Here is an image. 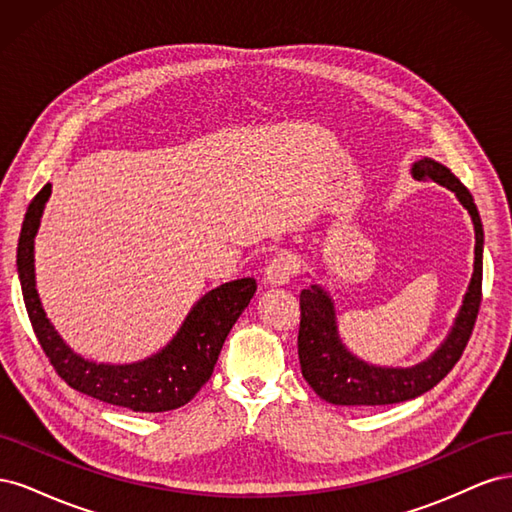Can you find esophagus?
<instances>
[{
    "label": "esophagus",
    "instance_id": "esophagus-1",
    "mask_svg": "<svg viewBox=\"0 0 512 512\" xmlns=\"http://www.w3.org/2000/svg\"><path fill=\"white\" fill-rule=\"evenodd\" d=\"M299 271V260L290 252H280L265 269V284L269 286H284L288 284Z\"/></svg>",
    "mask_w": 512,
    "mask_h": 512
}]
</instances>
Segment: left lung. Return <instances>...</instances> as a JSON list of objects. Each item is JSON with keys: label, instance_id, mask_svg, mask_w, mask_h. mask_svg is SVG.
Segmentation results:
<instances>
[{"label": "left lung", "instance_id": "1", "mask_svg": "<svg viewBox=\"0 0 512 512\" xmlns=\"http://www.w3.org/2000/svg\"><path fill=\"white\" fill-rule=\"evenodd\" d=\"M412 175L427 177L451 190L470 213L474 224V273L463 294L459 314L444 342L425 361L412 367L371 365L352 354L339 337L337 314L331 292L312 284L301 292L299 363L303 378L316 395L335 406H389L408 401L433 389L455 367L466 350L480 307L483 286V245L485 232L474 198L444 164L423 158L412 164Z\"/></svg>", "mask_w": 512, "mask_h": 512}]
</instances>
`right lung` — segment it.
<instances>
[{"mask_svg": "<svg viewBox=\"0 0 512 512\" xmlns=\"http://www.w3.org/2000/svg\"><path fill=\"white\" fill-rule=\"evenodd\" d=\"M49 196L51 183H46L27 207L17 247V271L29 320L51 365L72 389L106 404L134 412H166L185 406L211 378L224 339L254 297L256 280L241 277L209 290L194 303L173 339L147 359L134 363L85 359L55 331L36 290L34 241Z\"/></svg>", "mask_w": 512, "mask_h": 512, "instance_id": "add662e5", "label": "right lung"}]
</instances>
